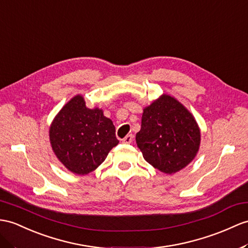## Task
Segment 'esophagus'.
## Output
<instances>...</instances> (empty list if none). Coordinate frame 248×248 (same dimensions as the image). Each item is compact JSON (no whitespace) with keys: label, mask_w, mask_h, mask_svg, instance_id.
I'll list each match as a JSON object with an SVG mask.
<instances>
[{"label":"esophagus","mask_w":248,"mask_h":248,"mask_svg":"<svg viewBox=\"0 0 248 248\" xmlns=\"http://www.w3.org/2000/svg\"><path fill=\"white\" fill-rule=\"evenodd\" d=\"M132 140H134V136L127 135L124 139H122V142L125 144H130L132 142Z\"/></svg>","instance_id":"esophagus-1"}]
</instances>
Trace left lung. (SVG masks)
Segmentation results:
<instances>
[{
  "label": "left lung",
  "instance_id": "8db88e82",
  "mask_svg": "<svg viewBox=\"0 0 248 248\" xmlns=\"http://www.w3.org/2000/svg\"><path fill=\"white\" fill-rule=\"evenodd\" d=\"M136 141L149 164L171 174L194 160L200 146V129L191 113L165 94L144 109Z\"/></svg>",
  "mask_w": 248,
  "mask_h": 248
}]
</instances>
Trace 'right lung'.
<instances>
[{
    "mask_svg": "<svg viewBox=\"0 0 248 248\" xmlns=\"http://www.w3.org/2000/svg\"><path fill=\"white\" fill-rule=\"evenodd\" d=\"M49 137L58 159L77 174L94 170L119 143L112 121L101 109L87 108L81 95L60 110L50 126Z\"/></svg>",
    "mask_w": 248,
    "mask_h": 248,
    "instance_id": "1",
    "label": "right lung"
}]
</instances>
